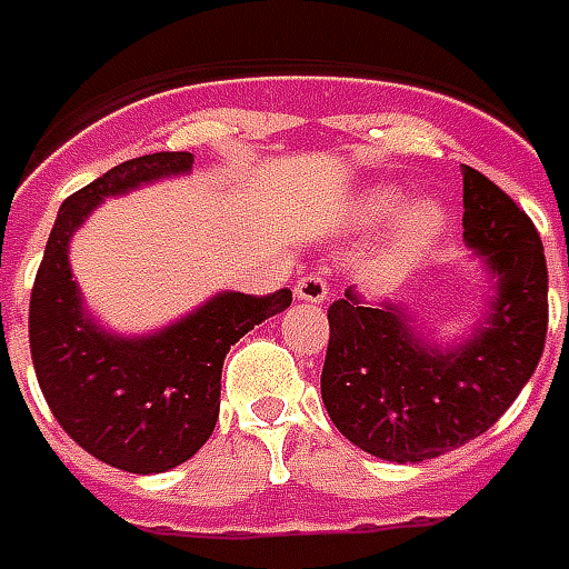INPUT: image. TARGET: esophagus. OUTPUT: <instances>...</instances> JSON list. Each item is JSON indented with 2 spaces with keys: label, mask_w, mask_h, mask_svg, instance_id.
Returning <instances> with one entry per match:
<instances>
[{
  "label": "esophagus",
  "mask_w": 569,
  "mask_h": 569,
  "mask_svg": "<svg viewBox=\"0 0 569 569\" xmlns=\"http://www.w3.org/2000/svg\"><path fill=\"white\" fill-rule=\"evenodd\" d=\"M293 293H297V300H303V303H325L330 293L328 278L309 272V276H303L293 284Z\"/></svg>",
  "instance_id": "1"
}]
</instances>
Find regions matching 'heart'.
Listing matches in <instances>:
<instances>
[{
    "label": "heart",
    "mask_w": 569,
    "mask_h": 569,
    "mask_svg": "<svg viewBox=\"0 0 569 569\" xmlns=\"http://www.w3.org/2000/svg\"><path fill=\"white\" fill-rule=\"evenodd\" d=\"M407 196L401 189L392 187H377L365 192L361 199L356 201V223L361 227H382V223H389L395 220L401 208H405ZM445 223V213L441 208H435L429 201H420V204H413L410 211L405 213V241L410 248H417V244H426V241L432 239L435 232L441 229Z\"/></svg>",
    "instance_id": "obj_1"
}]
</instances>
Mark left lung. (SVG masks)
<instances>
[{
	"mask_svg": "<svg viewBox=\"0 0 569 569\" xmlns=\"http://www.w3.org/2000/svg\"><path fill=\"white\" fill-rule=\"evenodd\" d=\"M462 239L497 276L485 328L466 346H422L398 303L352 288L328 309L321 398L352 445L422 462L485 435L533 377L549 330V269L533 220L481 171H462Z\"/></svg>",
	"mask_w": 569,
	"mask_h": 569,
	"instance_id": "1",
	"label": "left lung"
}]
</instances>
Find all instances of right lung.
<instances>
[{"label": "right lung", "mask_w": 569, "mask_h": 569, "mask_svg": "<svg viewBox=\"0 0 569 569\" xmlns=\"http://www.w3.org/2000/svg\"><path fill=\"white\" fill-rule=\"evenodd\" d=\"M192 152H152L110 168L60 204L30 293V352L54 420L107 466L152 475L187 462L220 417L229 346L291 306V291L220 293L156 337H112L82 312L67 244L100 199L183 174Z\"/></svg>", "instance_id": "1"}]
</instances>
